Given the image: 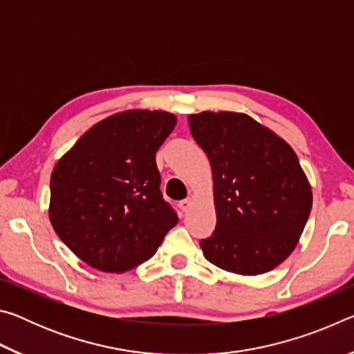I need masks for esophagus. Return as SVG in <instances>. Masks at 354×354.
Instances as JSON below:
<instances>
[{
	"mask_svg": "<svg viewBox=\"0 0 354 354\" xmlns=\"http://www.w3.org/2000/svg\"><path fill=\"white\" fill-rule=\"evenodd\" d=\"M192 205H194V200H192V198H185V200H183L181 203H179V207H181L184 212H187L189 209L192 207Z\"/></svg>",
	"mask_w": 354,
	"mask_h": 354,
	"instance_id": "1",
	"label": "esophagus"
}]
</instances>
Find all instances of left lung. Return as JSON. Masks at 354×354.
<instances>
[{
  "instance_id": "obj_1",
  "label": "left lung",
  "mask_w": 354,
  "mask_h": 354,
  "mask_svg": "<svg viewBox=\"0 0 354 354\" xmlns=\"http://www.w3.org/2000/svg\"><path fill=\"white\" fill-rule=\"evenodd\" d=\"M190 133L211 162L217 225L200 247L237 274L273 270L295 250L313 190L283 137L242 112L189 115Z\"/></svg>"
}]
</instances>
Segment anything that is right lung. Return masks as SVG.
Instances as JSON below:
<instances>
[{"mask_svg":"<svg viewBox=\"0 0 354 354\" xmlns=\"http://www.w3.org/2000/svg\"><path fill=\"white\" fill-rule=\"evenodd\" d=\"M176 124L175 113H112L57 160L51 173L50 221L87 266L123 273L151 257L178 215L160 194L156 151Z\"/></svg>","mask_w":354,"mask_h":354,"instance_id":"right-lung-1","label":"right lung"}]
</instances>
